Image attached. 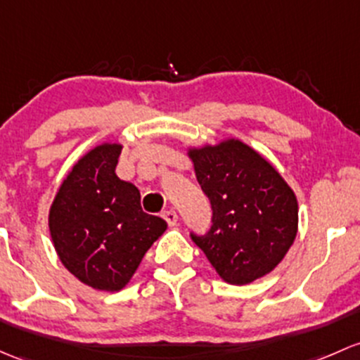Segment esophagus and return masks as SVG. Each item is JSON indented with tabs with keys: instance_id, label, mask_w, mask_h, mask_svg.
I'll list each match as a JSON object with an SVG mask.
<instances>
[{
	"instance_id": "34e87169",
	"label": "esophagus",
	"mask_w": 360,
	"mask_h": 360,
	"mask_svg": "<svg viewBox=\"0 0 360 360\" xmlns=\"http://www.w3.org/2000/svg\"><path fill=\"white\" fill-rule=\"evenodd\" d=\"M162 217L167 221L169 226H176L177 224V214L174 210H165L164 214H162Z\"/></svg>"
}]
</instances>
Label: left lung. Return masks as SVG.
<instances>
[{
  "label": "left lung",
  "mask_w": 360,
  "mask_h": 360,
  "mask_svg": "<svg viewBox=\"0 0 360 360\" xmlns=\"http://www.w3.org/2000/svg\"><path fill=\"white\" fill-rule=\"evenodd\" d=\"M202 191L212 207L205 234L191 233L217 274L248 285L283 260L298 226L295 193L255 150L238 139L190 150Z\"/></svg>",
  "instance_id": "left-lung-1"
}]
</instances>
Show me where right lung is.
<instances>
[{"label":"right lung","mask_w":360,"mask_h":360,"mask_svg":"<svg viewBox=\"0 0 360 360\" xmlns=\"http://www.w3.org/2000/svg\"><path fill=\"white\" fill-rule=\"evenodd\" d=\"M122 146L105 143L81 158L56 193L50 233L63 266L96 290L129 283L167 222L141 209L134 184L117 177Z\"/></svg>","instance_id":"add662e5"}]
</instances>
